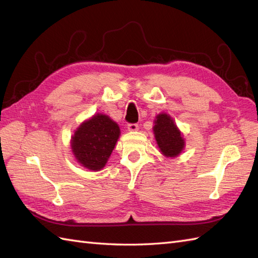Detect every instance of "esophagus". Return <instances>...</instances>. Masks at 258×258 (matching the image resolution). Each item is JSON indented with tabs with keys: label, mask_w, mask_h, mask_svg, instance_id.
<instances>
[{
	"label": "esophagus",
	"mask_w": 258,
	"mask_h": 258,
	"mask_svg": "<svg viewBox=\"0 0 258 258\" xmlns=\"http://www.w3.org/2000/svg\"><path fill=\"white\" fill-rule=\"evenodd\" d=\"M127 128H128L130 132H135V131L138 130V125L136 123H133V124L131 123V124L127 125Z\"/></svg>",
	"instance_id": "1"
}]
</instances>
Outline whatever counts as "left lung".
<instances>
[{
    "label": "left lung",
    "instance_id": "left-lung-1",
    "mask_svg": "<svg viewBox=\"0 0 258 258\" xmlns=\"http://www.w3.org/2000/svg\"><path fill=\"white\" fill-rule=\"evenodd\" d=\"M154 134L162 155L168 158L179 156L185 147V142L177 128L173 118L167 113H160L156 116Z\"/></svg>",
    "mask_w": 258,
    "mask_h": 258
}]
</instances>
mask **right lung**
I'll return each mask as SVG.
<instances>
[{"label":"right lung","instance_id":"right-lung-1","mask_svg":"<svg viewBox=\"0 0 258 258\" xmlns=\"http://www.w3.org/2000/svg\"><path fill=\"white\" fill-rule=\"evenodd\" d=\"M120 134L118 125L108 115L95 114L79 125L72 136L73 155L86 169L101 170L114 149Z\"/></svg>","mask_w":258,"mask_h":258}]
</instances>
